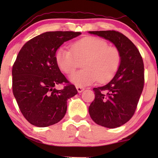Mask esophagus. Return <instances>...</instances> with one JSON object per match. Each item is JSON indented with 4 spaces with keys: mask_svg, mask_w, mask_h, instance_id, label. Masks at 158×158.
<instances>
[{
    "mask_svg": "<svg viewBox=\"0 0 158 158\" xmlns=\"http://www.w3.org/2000/svg\"><path fill=\"white\" fill-rule=\"evenodd\" d=\"M76 88H77V90L78 93H82L84 90H85V88L83 87H77Z\"/></svg>",
    "mask_w": 158,
    "mask_h": 158,
    "instance_id": "obj_1",
    "label": "esophagus"
}]
</instances>
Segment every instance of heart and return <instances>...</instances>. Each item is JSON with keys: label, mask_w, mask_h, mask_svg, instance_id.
I'll return each instance as SVG.
<instances>
[{"label": "heart", "mask_w": 158, "mask_h": 158, "mask_svg": "<svg viewBox=\"0 0 158 158\" xmlns=\"http://www.w3.org/2000/svg\"><path fill=\"white\" fill-rule=\"evenodd\" d=\"M83 70L73 73L71 83L76 86L90 85L99 81L106 83L113 78L121 64L120 52L116 47H109L102 39L87 36L71 45V49L61 47L55 53L58 68L65 74H70L78 66V61Z\"/></svg>", "instance_id": "1"}]
</instances>
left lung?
Returning <instances> with one entry per match:
<instances>
[{
	"label": "left lung",
	"instance_id": "8db88e82",
	"mask_svg": "<svg viewBox=\"0 0 158 158\" xmlns=\"http://www.w3.org/2000/svg\"><path fill=\"white\" fill-rule=\"evenodd\" d=\"M88 33L110 41L120 52L122 60L117 73L106 85L93 89L95 99L88 109L97 124L116 128L128 122L137 109L144 83L143 60L135 45L120 32Z\"/></svg>",
	"mask_w": 158,
	"mask_h": 158
}]
</instances>
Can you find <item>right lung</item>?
<instances>
[{"mask_svg": "<svg viewBox=\"0 0 158 158\" xmlns=\"http://www.w3.org/2000/svg\"><path fill=\"white\" fill-rule=\"evenodd\" d=\"M81 32L47 31L26 43L12 68L13 94L30 124L46 127L59 122L67 111V101L77 94L58 68L55 53L64 42ZM65 82L63 89L55 86Z\"/></svg>", "mask_w": 158, "mask_h": 158, "instance_id": "1", "label": "right lung"}]
</instances>
